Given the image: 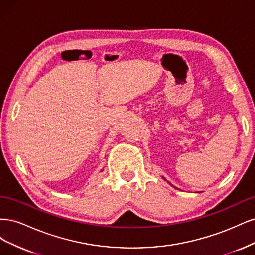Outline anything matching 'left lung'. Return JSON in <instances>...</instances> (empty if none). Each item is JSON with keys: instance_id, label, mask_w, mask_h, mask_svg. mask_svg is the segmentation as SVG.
Here are the masks:
<instances>
[{"instance_id": "1", "label": "left lung", "mask_w": 255, "mask_h": 255, "mask_svg": "<svg viewBox=\"0 0 255 255\" xmlns=\"http://www.w3.org/2000/svg\"><path fill=\"white\" fill-rule=\"evenodd\" d=\"M164 179H165V177H164Z\"/></svg>"}]
</instances>
